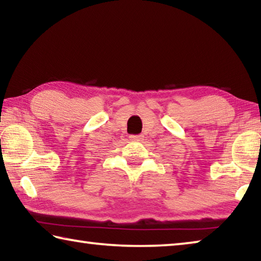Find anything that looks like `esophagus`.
Segmentation results:
<instances>
[{"label": "esophagus", "mask_w": 261, "mask_h": 261, "mask_svg": "<svg viewBox=\"0 0 261 261\" xmlns=\"http://www.w3.org/2000/svg\"><path fill=\"white\" fill-rule=\"evenodd\" d=\"M129 138L131 140H140L141 138H143V136H140V135H131Z\"/></svg>", "instance_id": "34e87169"}]
</instances>
